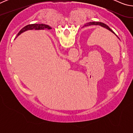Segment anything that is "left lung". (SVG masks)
Segmentation results:
<instances>
[{"instance_id":"8db88e82","label":"left lung","mask_w":133,"mask_h":133,"mask_svg":"<svg viewBox=\"0 0 133 133\" xmlns=\"http://www.w3.org/2000/svg\"><path fill=\"white\" fill-rule=\"evenodd\" d=\"M91 25H97V26H102V27H103V28H105V29H107V30H110V31H111V32L112 33H114V35H115L117 37V38H118V39H119V37L117 36V35H116V33L114 32L113 31H112L111 29H110L109 26H108L107 24H104V23H102V22H89V23H87L86 24H85L84 25V26H91Z\"/></svg>"}]
</instances>
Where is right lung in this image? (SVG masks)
Here are the masks:
<instances>
[{"instance_id": "right-lung-1", "label": "right lung", "mask_w": 133, "mask_h": 133, "mask_svg": "<svg viewBox=\"0 0 133 133\" xmlns=\"http://www.w3.org/2000/svg\"><path fill=\"white\" fill-rule=\"evenodd\" d=\"M44 29H51V28L48 25H46V24H28V25L26 26L25 27L22 29V30L19 31V33H18L17 36L20 35L22 33L24 32L26 30H43Z\"/></svg>"}]
</instances>
